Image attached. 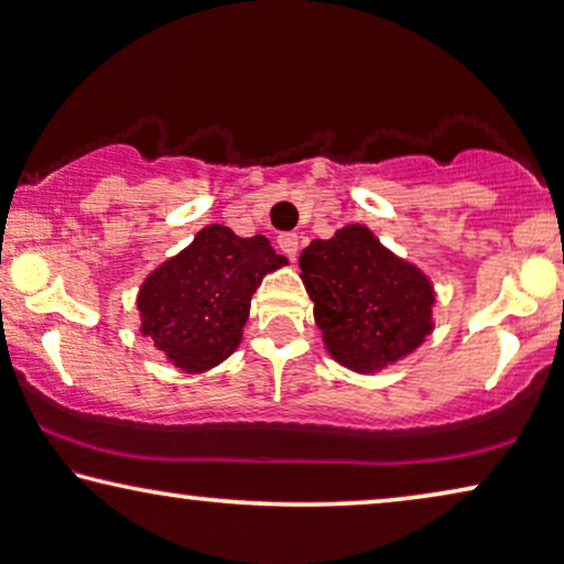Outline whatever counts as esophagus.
Wrapping results in <instances>:
<instances>
[{"instance_id": "1", "label": "esophagus", "mask_w": 564, "mask_h": 564, "mask_svg": "<svg viewBox=\"0 0 564 564\" xmlns=\"http://www.w3.org/2000/svg\"><path fill=\"white\" fill-rule=\"evenodd\" d=\"M279 248L285 258H296L299 253V235L296 232H281L279 235Z\"/></svg>"}]
</instances>
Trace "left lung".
I'll return each instance as SVG.
<instances>
[{
    "label": "left lung",
    "instance_id": "left-lung-1",
    "mask_svg": "<svg viewBox=\"0 0 564 564\" xmlns=\"http://www.w3.org/2000/svg\"><path fill=\"white\" fill-rule=\"evenodd\" d=\"M329 355L375 372L417 349L433 329V285L362 225L314 240L299 258Z\"/></svg>",
    "mask_w": 564,
    "mask_h": 564
}]
</instances>
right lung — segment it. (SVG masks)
Listing matches in <instances>:
<instances>
[{"mask_svg": "<svg viewBox=\"0 0 564 564\" xmlns=\"http://www.w3.org/2000/svg\"><path fill=\"white\" fill-rule=\"evenodd\" d=\"M285 263L263 235L209 225L141 285V334L184 372H205L232 355L260 281Z\"/></svg>", "mask_w": 564, "mask_h": 564, "instance_id": "add662e5", "label": "right lung"}]
</instances>
